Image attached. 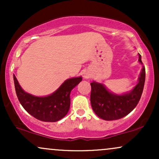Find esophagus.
<instances>
[{
  "label": "esophagus",
  "instance_id": "34e87169",
  "mask_svg": "<svg viewBox=\"0 0 159 159\" xmlns=\"http://www.w3.org/2000/svg\"><path fill=\"white\" fill-rule=\"evenodd\" d=\"M84 78L85 79H87V78H89V75H87V74H85L84 75Z\"/></svg>",
  "mask_w": 159,
  "mask_h": 159
}]
</instances>
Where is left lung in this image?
Segmentation results:
<instances>
[{
    "label": "left lung",
    "mask_w": 159,
    "mask_h": 159,
    "mask_svg": "<svg viewBox=\"0 0 159 159\" xmlns=\"http://www.w3.org/2000/svg\"><path fill=\"white\" fill-rule=\"evenodd\" d=\"M139 54L138 61L143 64ZM145 67L143 66L138 83L132 90L123 95H116L107 90L102 84L90 83V102L93 111L98 117L105 120H119L133 111L139 102L145 82Z\"/></svg>",
    "instance_id": "1"
}]
</instances>
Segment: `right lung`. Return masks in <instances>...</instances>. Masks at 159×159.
<instances>
[{
  "label": "right lung",
  "instance_id": "add662e5",
  "mask_svg": "<svg viewBox=\"0 0 159 159\" xmlns=\"http://www.w3.org/2000/svg\"><path fill=\"white\" fill-rule=\"evenodd\" d=\"M16 93L19 101L27 113L44 122H57L67 114L70 107V93L82 81V77L69 78L55 92L44 97L33 96L22 90L13 75Z\"/></svg>",
  "mask_w": 159,
  "mask_h": 159
}]
</instances>
